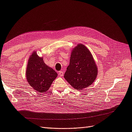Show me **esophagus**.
<instances>
[{
	"mask_svg": "<svg viewBox=\"0 0 132 132\" xmlns=\"http://www.w3.org/2000/svg\"><path fill=\"white\" fill-rule=\"evenodd\" d=\"M63 71H62V70H61V71H59L58 72V74H59V76H63Z\"/></svg>",
	"mask_w": 132,
	"mask_h": 132,
	"instance_id": "obj_1",
	"label": "esophagus"
}]
</instances>
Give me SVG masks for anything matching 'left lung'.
<instances>
[{
	"mask_svg": "<svg viewBox=\"0 0 132 132\" xmlns=\"http://www.w3.org/2000/svg\"><path fill=\"white\" fill-rule=\"evenodd\" d=\"M97 75V67L90 51L79 44L71 52L69 65L64 77L74 88L82 90L91 85Z\"/></svg>",
	"mask_w": 132,
	"mask_h": 132,
	"instance_id": "obj_1",
	"label": "left lung"
}]
</instances>
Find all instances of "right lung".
Wrapping results in <instances>:
<instances>
[{"label":"right lung","mask_w":132,"mask_h":132,"mask_svg":"<svg viewBox=\"0 0 132 132\" xmlns=\"http://www.w3.org/2000/svg\"><path fill=\"white\" fill-rule=\"evenodd\" d=\"M26 75L28 82L34 89L39 93H45L58 74L46 64L42 57H39L34 52L28 61Z\"/></svg>","instance_id":"obj_1"}]
</instances>
